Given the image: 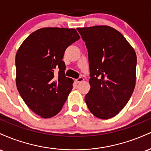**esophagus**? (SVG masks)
<instances>
[{"label": "esophagus", "instance_id": "34e87169", "mask_svg": "<svg viewBox=\"0 0 151 151\" xmlns=\"http://www.w3.org/2000/svg\"><path fill=\"white\" fill-rule=\"evenodd\" d=\"M75 81H77V83L81 82V81H84V78H83V77H79V78H78V79H76Z\"/></svg>", "mask_w": 151, "mask_h": 151}]
</instances>
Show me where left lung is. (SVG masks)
<instances>
[{
	"label": "left lung",
	"mask_w": 151,
	"mask_h": 151,
	"mask_svg": "<svg viewBox=\"0 0 151 151\" xmlns=\"http://www.w3.org/2000/svg\"><path fill=\"white\" fill-rule=\"evenodd\" d=\"M86 42L90 69V112L101 119L115 116L124 108L136 85V54L120 32L107 25L78 27Z\"/></svg>",
	"instance_id": "8db88e82"
}]
</instances>
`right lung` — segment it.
<instances>
[{"mask_svg": "<svg viewBox=\"0 0 151 151\" xmlns=\"http://www.w3.org/2000/svg\"><path fill=\"white\" fill-rule=\"evenodd\" d=\"M79 38L75 29L44 27L31 33L17 51V89L26 105L41 118L57 115L72 91L74 81L65 77L62 58Z\"/></svg>", "mask_w": 151, "mask_h": 151, "instance_id": "obj_1", "label": "right lung"}]
</instances>
